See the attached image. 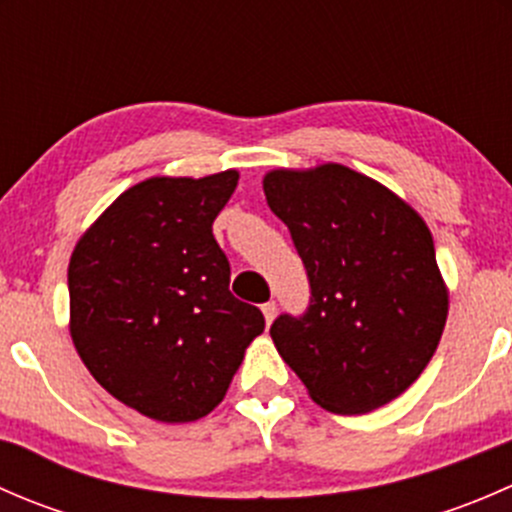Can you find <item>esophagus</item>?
<instances>
[{
    "label": "esophagus",
    "instance_id": "34e87169",
    "mask_svg": "<svg viewBox=\"0 0 512 512\" xmlns=\"http://www.w3.org/2000/svg\"><path fill=\"white\" fill-rule=\"evenodd\" d=\"M262 314H265L267 324H272V319L277 317V304H275V302H267V304H262Z\"/></svg>",
    "mask_w": 512,
    "mask_h": 512
}]
</instances>
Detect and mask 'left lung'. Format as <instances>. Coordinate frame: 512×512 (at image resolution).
<instances>
[{"label":"left lung","instance_id":"8db88e82","mask_svg":"<svg viewBox=\"0 0 512 512\" xmlns=\"http://www.w3.org/2000/svg\"><path fill=\"white\" fill-rule=\"evenodd\" d=\"M262 188L312 289L307 312L270 327L277 352L332 414L389 404L421 376L446 327L431 230L399 195L339 163L270 170Z\"/></svg>","mask_w":512,"mask_h":512}]
</instances>
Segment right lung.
<instances>
[{"label":"right lung","instance_id":"right-lung-1","mask_svg":"<svg viewBox=\"0 0 512 512\" xmlns=\"http://www.w3.org/2000/svg\"><path fill=\"white\" fill-rule=\"evenodd\" d=\"M237 178L141 180L71 255L76 352L108 394L156 421L208 416L265 329L260 309L230 294V262L213 237Z\"/></svg>","mask_w":512,"mask_h":512}]
</instances>
